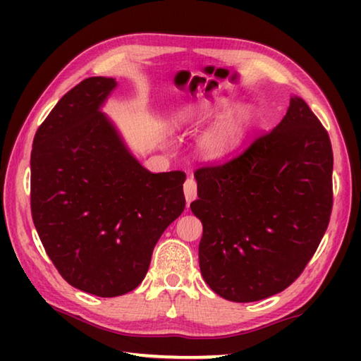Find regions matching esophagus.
Wrapping results in <instances>:
<instances>
[{
  "instance_id": "obj_1",
  "label": "esophagus",
  "mask_w": 361,
  "mask_h": 361,
  "mask_svg": "<svg viewBox=\"0 0 361 361\" xmlns=\"http://www.w3.org/2000/svg\"><path fill=\"white\" fill-rule=\"evenodd\" d=\"M185 197L188 204H191L197 197V183L194 178H188L185 183Z\"/></svg>"
}]
</instances>
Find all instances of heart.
<instances>
[{
    "instance_id": "1",
    "label": "heart",
    "mask_w": 361,
    "mask_h": 361,
    "mask_svg": "<svg viewBox=\"0 0 361 361\" xmlns=\"http://www.w3.org/2000/svg\"><path fill=\"white\" fill-rule=\"evenodd\" d=\"M186 121H207L219 118L210 129L199 138V151L205 159L218 161L229 156L239 143L250 126V111L247 108H232L229 102L202 100L189 106L185 113Z\"/></svg>"
}]
</instances>
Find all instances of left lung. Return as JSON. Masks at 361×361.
<instances>
[{"mask_svg": "<svg viewBox=\"0 0 361 361\" xmlns=\"http://www.w3.org/2000/svg\"><path fill=\"white\" fill-rule=\"evenodd\" d=\"M331 176L328 132L296 95L280 124L240 156L195 170L191 210L204 226L207 285L228 301L253 302L295 282L328 228Z\"/></svg>", "mask_w": 361, "mask_h": 361, "instance_id": "obj_1", "label": "left lung"}]
</instances>
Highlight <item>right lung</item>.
<instances>
[{"instance_id":"obj_1","label":"right lung","mask_w":361,"mask_h":361,"mask_svg":"<svg viewBox=\"0 0 361 361\" xmlns=\"http://www.w3.org/2000/svg\"><path fill=\"white\" fill-rule=\"evenodd\" d=\"M113 78H87L39 126L32 149V216L66 282L100 298L142 283L162 232L185 210L186 175L151 173L103 103Z\"/></svg>"}]
</instances>
